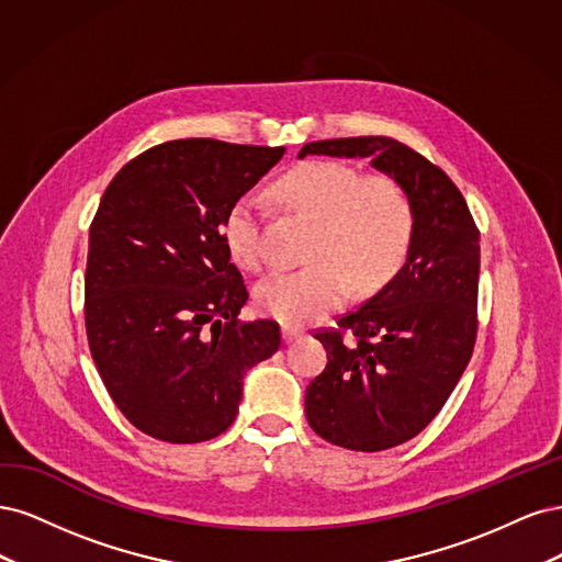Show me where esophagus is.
<instances>
[{
  "label": "esophagus",
  "mask_w": 562,
  "mask_h": 562,
  "mask_svg": "<svg viewBox=\"0 0 562 562\" xmlns=\"http://www.w3.org/2000/svg\"><path fill=\"white\" fill-rule=\"evenodd\" d=\"M303 329L301 327H292V324H284L282 327V336H284V342H294L299 338H303Z\"/></svg>",
  "instance_id": "1"
}]
</instances>
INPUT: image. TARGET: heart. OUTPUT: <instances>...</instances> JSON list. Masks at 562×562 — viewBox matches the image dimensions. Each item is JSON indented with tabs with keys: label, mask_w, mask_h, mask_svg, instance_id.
Segmentation results:
<instances>
[{
	"label": "heart",
	"mask_w": 562,
	"mask_h": 562,
	"mask_svg": "<svg viewBox=\"0 0 562 562\" xmlns=\"http://www.w3.org/2000/svg\"><path fill=\"white\" fill-rule=\"evenodd\" d=\"M273 195L284 210L313 222V231L307 263L259 284L255 299L263 315L292 327L315 322L346 301L352 286L373 294L406 263L415 210L394 177L364 175L340 160H307L278 179ZM222 238L235 263L261 268V220L249 198L231 205Z\"/></svg>",
	"instance_id": "heart-1"
}]
</instances>
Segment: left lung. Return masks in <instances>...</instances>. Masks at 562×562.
<instances>
[{
	"label": "left lung",
	"mask_w": 562,
	"mask_h": 562,
	"mask_svg": "<svg viewBox=\"0 0 562 562\" xmlns=\"http://www.w3.org/2000/svg\"><path fill=\"white\" fill-rule=\"evenodd\" d=\"M307 154L371 158L411 195L415 233L404 268L336 329L315 338L327 369L305 387L307 425L340 448L375 452L420 434L443 408L479 331V228L452 179L392 137L311 142ZM356 342L345 346V331Z\"/></svg>",
	"instance_id": "8db88e82"
}]
</instances>
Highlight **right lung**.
<instances>
[{
  "label": "right lung",
  "mask_w": 562,
  "mask_h": 562,
  "mask_svg": "<svg viewBox=\"0 0 562 562\" xmlns=\"http://www.w3.org/2000/svg\"><path fill=\"white\" fill-rule=\"evenodd\" d=\"M282 156L172 139L125 162L102 195L88 235V348L119 411L158 441L220 437L247 369L280 348L278 322L238 317L249 294L222 226Z\"/></svg>",
  "instance_id": "obj_1"
}]
</instances>
